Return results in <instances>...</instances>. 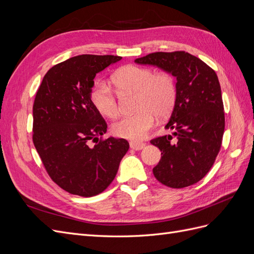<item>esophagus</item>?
Returning <instances> with one entry per match:
<instances>
[{
	"label": "esophagus",
	"instance_id": "1",
	"mask_svg": "<svg viewBox=\"0 0 254 254\" xmlns=\"http://www.w3.org/2000/svg\"><path fill=\"white\" fill-rule=\"evenodd\" d=\"M130 147L134 150H141L145 147V143L140 141H130Z\"/></svg>",
	"mask_w": 254,
	"mask_h": 254
}]
</instances>
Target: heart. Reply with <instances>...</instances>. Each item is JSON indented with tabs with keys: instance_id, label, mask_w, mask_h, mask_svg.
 <instances>
[{
	"instance_id": "1",
	"label": "heart",
	"mask_w": 254,
	"mask_h": 254,
	"mask_svg": "<svg viewBox=\"0 0 254 254\" xmlns=\"http://www.w3.org/2000/svg\"><path fill=\"white\" fill-rule=\"evenodd\" d=\"M112 81L121 93L135 94V112L115 122L112 131L125 139L140 140L175 108L178 87L173 74L156 72L150 67L129 64L115 72ZM91 102L104 117L114 119L120 114L117 97L104 81H95L91 89Z\"/></svg>"
}]
</instances>
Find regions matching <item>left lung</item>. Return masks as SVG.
I'll return each instance as SVG.
<instances>
[{"label": "left lung", "mask_w": 254, "mask_h": 254, "mask_svg": "<svg viewBox=\"0 0 254 254\" xmlns=\"http://www.w3.org/2000/svg\"><path fill=\"white\" fill-rule=\"evenodd\" d=\"M135 63L172 73L178 87L175 108L165 126L174 133L150 141L162 156L152 173L168 188L193 186L209 173L221 147L225 111L217 75L184 51L151 53Z\"/></svg>", "instance_id": "left-lung-1"}]
</instances>
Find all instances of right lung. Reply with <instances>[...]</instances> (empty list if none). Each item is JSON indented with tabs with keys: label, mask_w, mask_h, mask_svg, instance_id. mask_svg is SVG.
I'll use <instances>...</instances> for the list:
<instances>
[{
	"label": "right lung",
	"mask_w": 254,
	"mask_h": 254,
	"mask_svg": "<svg viewBox=\"0 0 254 254\" xmlns=\"http://www.w3.org/2000/svg\"><path fill=\"white\" fill-rule=\"evenodd\" d=\"M121 59L113 55L72 57L51 67L37 91L33 142L51 179L70 194H101L128 151L125 139H103L107 123L90 97L96 74Z\"/></svg>",
	"instance_id": "1"
}]
</instances>
